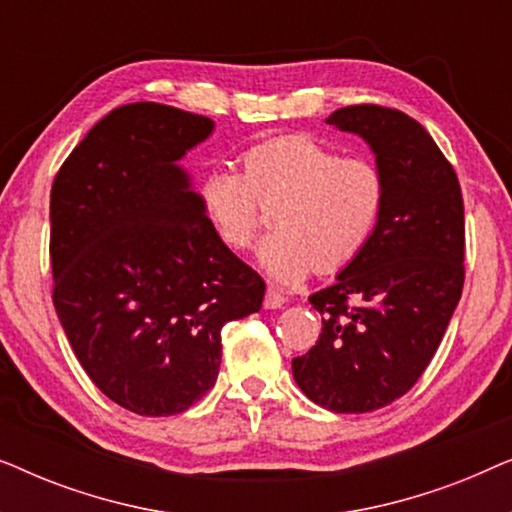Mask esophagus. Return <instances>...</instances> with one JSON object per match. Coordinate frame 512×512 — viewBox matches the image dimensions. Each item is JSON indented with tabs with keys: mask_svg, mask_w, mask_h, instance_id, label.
Returning a JSON list of instances; mask_svg holds the SVG:
<instances>
[{
	"mask_svg": "<svg viewBox=\"0 0 512 512\" xmlns=\"http://www.w3.org/2000/svg\"><path fill=\"white\" fill-rule=\"evenodd\" d=\"M286 303V298L279 293L277 289H268L265 291V298H263V307L265 310H277V307H282Z\"/></svg>",
	"mask_w": 512,
	"mask_h": 512,
	"instance_id": "obj_1",
	"label": "esophagus"
}]
</instances>
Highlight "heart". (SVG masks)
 <instances>
[{
  "label": "heart",
  "mask_w": 512,
  "mask_h": 512,
  "mask_svg": "<svg viewBox=\"0 0 512 512\" xmlns=\"http://www.w3.org/2000/svg\"><path fill=\"white\" fill-rule=\"evenodd\" d=\"M242 174L216 167L202 179L200 205L223 247L247 249L261 214L275 233L258 244V265L291 284L312 268L335 272L373 237L384 207V179L366 158H340L303 135L268 139L240 156Z\"/></svg>",
  "instance_id": "heart-1"
}]
</instances>
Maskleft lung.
Listing matches in <instances>:
<instances>
[{
    "label": "left lung",
    "instance_id": "1",
    "mask_svg": "<svg viewBox=\"0 0 512 512\" xmlns=\"http://www.w3.org/2000/svg\"><path fill=\"white\" fill-rule=\"evenodd\" d=\"M326 123L370 146L384 207L366 249L310 296L321 333L291 368L321 408L370 412L410 391L443 340L464 289V200L433 137L403 111L356 104Z\"/></svg>",
    "mask_w": 512,
    "mask_h": 512
}]
</instances>
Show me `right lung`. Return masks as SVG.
I'll use <instances>...</instances> for the list:
<instances>
[{
  "label": "right lung",
  "instance_id": "obj_1",
  "mask_svg": "<svg viewBox=\"0 0 512 512\" xmlns=\"http://www.w3.org/2000/svg\"><path fill=\"white\" fill-rule=\"evenodd\" d=\"M214 121L158 102L109 111L51 188L53 305L95 387L144 417L214 387L221 328L265 282L223 247L179 165Z\"/></svg>",
  "mask_w": 512,
  "mask_h": 512
}]
</instances>
